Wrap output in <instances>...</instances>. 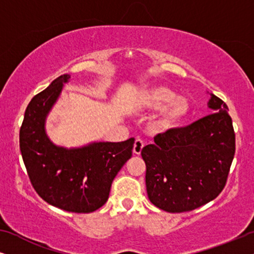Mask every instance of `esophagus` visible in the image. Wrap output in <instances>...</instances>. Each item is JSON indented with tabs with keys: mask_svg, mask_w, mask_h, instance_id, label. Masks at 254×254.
Masks as SVG:
<instances>
[{
	"mask_svg": "<svg viewBox=\"0 0 254 254\" xmlns=\"http://www.w3.org/2000/svg\"><path fill=\"white\" fill-rule=\"evenodd\" d=\"M143 147H144L143 141H142L141 138H136V140H135V142H134L133 152H134L135 155H140L141 151H142V149H143Z\"/></svg>",
	"mask_w": 254,
	"mask_h": 254,
	"instance_id": "1",
	"label": "esophagus"
}]
</instances>
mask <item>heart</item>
Listing matches in <instances>:
<instances>
[{"label": "heart", "instance_id": "obj_1", "mask_svg": "<svg viewBox=\"0 0 254 254\" xmlns=\"http://www.w3.org/2000/svg\"><path fill=\"white\" fill-rule=\"evenodd\" d=\"M176 92L164 85H154L144 89L137 97V104L149 111L163 110L159 118V126L164 129L178 127L190 116V105L184 97H177Z\"/></svg>", "mask_w": 254, "mask_h": 254}]
</instances>
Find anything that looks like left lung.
Listing matches in <instances>:
<instances>
[{"mask_svg": "<svg viewBox=\"0 0 254 254\" xmlns=\"http://www.w3.org/2000/svg\"><path fill=\"white\" fill-rule=\"evenodd\" d=\"M211 114L155 136L142 149L148 197L159 209L183 213L214 200L224 189L235 156L228 106L213 93Z\"/></svg>", "mask_w": 254, "mask_h": 254, "instance_id": "1", "label": "left lung"}]
</instances>
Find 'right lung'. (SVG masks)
Masks as SVG:
<instances>
[{"label":"right lung","instance_id":"1","mask_svg":"<svg viewBox=\"0 0 254 254\" xmlns=\"http://www.w3.org/2000/svg\"><path fill=\"white\" fill-rule=\"evenodd\" d=\"M69 79V74L59 76L31 99L19 130V148L31 184L46 202L72 213H91L109 199L113 179L131 157L135 138L76 148L52 142L46 119Z\"/></svg>","mask_w":254,"mask_h":254}]
</instances>
